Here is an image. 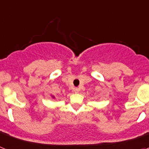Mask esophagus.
Returning <instances> with one entry per match:
<instances>
[{
    "mask_svg": "<svg viewBox=\"0 0 149 149\" xmlns=\"http://www.w3.org/2000/svg\"><path fill=\"white\" fill-rule=\"evenodd\" d=\"M79 91H80V89H79L78 88H74V92L75 93H79Z\"/></svg>",
    "mask_w": 149,
    "mask_h": 149,
    "instance_id": "esophagus-1",
    "label": "esophagus"
}]
</instances>
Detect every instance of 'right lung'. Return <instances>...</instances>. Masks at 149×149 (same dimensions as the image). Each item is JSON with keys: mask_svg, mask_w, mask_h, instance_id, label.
<instances>
[{"mask_svg": "<svg viewBox=\"0 0 149 149\" xmlns=\"http://www.w3.org/2000/svg\"><path fill=\"white\" fill-rule=\"evenodd\" d=\"M51 98H53V99H54V98H55V96H54V95H51Z\"/></svg>", "mask_w": 149, "mask_h": 149, "instance_id": "obj_1", "label": "right lung"}]
</instances>
